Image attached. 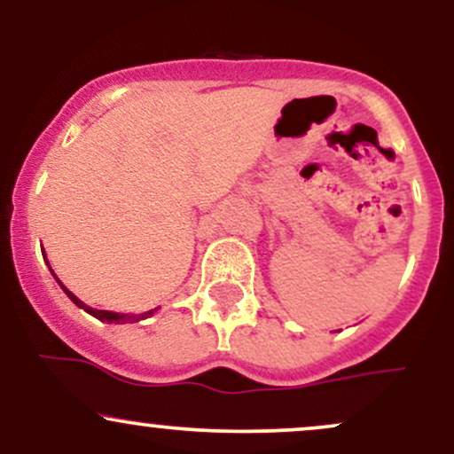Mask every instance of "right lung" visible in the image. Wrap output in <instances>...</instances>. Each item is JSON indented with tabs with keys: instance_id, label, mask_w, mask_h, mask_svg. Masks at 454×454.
<instances>
[{
	"instance_id": "add662e5",
	"label": "right lung",
	"mask_w": 454,
	"mask_h": 454,
	"mask_svg": "<svg viewBox=\"0 0 454 454\" xmlns=\"http://www.w3.org/2000/svg\"><path fill=\"white\" fill-rule=\"evenodd\" d=\"M53 275H55V273H53ZM55 279H57V278H55ZM57 281H59V279H57ZM59 286H61V288H64V293H66L67 296H70V301H72V303L78 305V307H81V309H85L87 314H91L93 317H98V320H102V322L106 320V322H114V325H123V322H137V320H143V317H149V316L153 314V311H155V309H149V311H145V314H138V316H128V314H114V311H102V309H93V307H90V305H85V303H82L81 299H76V296L72 294L70 290H67L66 286L61 284V281H59Z\"/></svg>"
}]
</instances>
